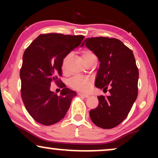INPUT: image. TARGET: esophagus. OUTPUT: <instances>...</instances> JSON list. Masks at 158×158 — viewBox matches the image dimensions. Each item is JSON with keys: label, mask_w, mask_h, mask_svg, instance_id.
<instances>
[{"label": "esophagus", "mask_w": 158, "mask_h": 158, "mask_svg": "<svg viewBox=\"0 0 158 158\" xmlns=\"http://www.w3.org/2000/svg\"><path fill=\"white\" fill-rule=\"evenodd\" d=\"M79 95L81 96V97H84V98H88V97H89V95H88V94H84L80 93V94H79Z\"/></svg>", "instance_id": "obj_1"}]
</instances>
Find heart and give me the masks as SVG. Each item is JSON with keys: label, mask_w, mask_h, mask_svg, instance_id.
Segmentation results:
<instances>
[{"label": "heart", "mask_w": 158, "mask_h": 158, "mask_svg": "<svg viewBox=\"0 0 158 158\" xmlns=\"http://www.w3.org/2000/svg\"><path fill=\"white\" fill-rule=\"evenodd\" d=\"M81 56H82L83 59H84L86 64H88L94 58H97L95 54L90 50H83L81 52ZM69 59H70V55L66 56L64 57V59H63L61 69H62V70L64 72L67 69V64H68ZM93 82L94 81L91 78L85 77H74L70 79V81H69V85L73 89L86 93V92L90 90L92 85H93Z\"/></svg>", "instance_id": "heart-1"}]
</instances>
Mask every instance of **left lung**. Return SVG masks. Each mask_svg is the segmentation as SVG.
<instances>
[{"label": "left lung", "mask_w": 158, "mask_h": 158, "mask_svg": "<svg viewBox=\"0 0 158 158\" xmlns=\"http://www.w3.org/2000/svg\"><path fill=\"white\" fill-rule=\"evenodd\" d=\"M84 43L100 62L95 86L103 90L109 88L110 94L98 97L99 105L90 110V117L96 126L110 129L126 118L137 99L138 68L132 50L118 39L88 38Z\"/></svg>", "instance_id": "1"}]
</instances>
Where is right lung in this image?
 I'll use <instances>...</instances> for the list:
<instances>
[{"mask_svg":"<svg viewBox=\"0 0 158 158\" xmlns=\"http://www.w3.org/2000/svg\"><path fill=\"white\" fill-rule=\"evenodd\" d=\"M84 35L61 33L41 34L25 50L20 70L21 98L25 108L36 122L51 126L66 115L71 100L77 95L66 88L61 77L63 59L79 46ZM52 81L61 84L60 95L50 90Z\"/></svg>","mask_w":158,"mask_h":158,"instance_id":"1","label":"right lung"}]
</instances>
